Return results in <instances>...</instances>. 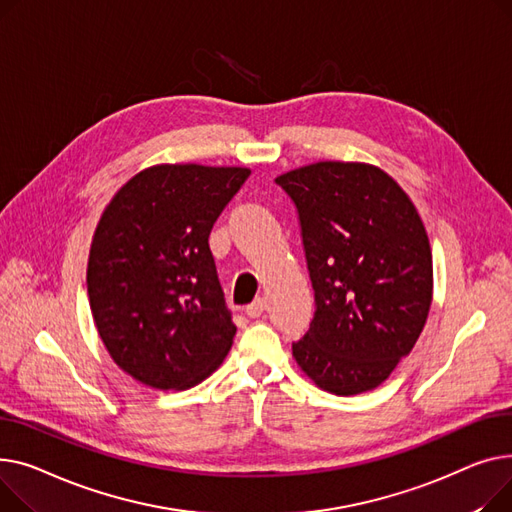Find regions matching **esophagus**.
<instances>
[{
	"instance_id": "esophagus-1",
	"label": "esophagus",
	"mask_w": 512,
	"mask_h": 512,
	"mask_svg": "<svg viewBox=\"0 0 512 512\" xmlns=\"http://www.w3.org/2000/svg\"><path fill=\"white\" fill-rule=\"evenodd\" d=\"M264 308H266V304H264V299L262 297H256L254 302L246 308V314L250 316V318H258V316H262V312H264Z\"/></svg>"
}]
</instances>
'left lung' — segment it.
Listing matches in <instances>:
<instances>
[{
	"instance_id": "left-lung-1",
	"label": "left lung",
	"mask_w": 512,
	"mask_h": 512,
	"mask_svg": "<svg viewBox=\"0 0 512 512\" xmlns=\"http://www.w3.org/2000/svg\"><path fill=\"white\" fill-rule=\"evenodd\" d=\"M314 289L293 357L320 388L359 395L409 355L432 304V252L413 202L364 163L324 161L283 173Z\"/></svg>"
}]
</instances>
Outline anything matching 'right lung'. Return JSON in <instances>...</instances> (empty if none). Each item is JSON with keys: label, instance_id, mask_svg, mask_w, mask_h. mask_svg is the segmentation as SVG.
<instances>
[{"label": "right lung", "instance_id": "obj_1", "mask_svg": "<svg viewBox=\"0 0 512 512\" xmlns=\"http://www.w3.org/2000/svg\"><path fill=\"white\" fill-rule=\"evenodd\" d=\"M250 169L157 165L119 190L97 225L86 285L113 362L138 382L184 390L215 372L235 324L208 235Z\"/></svg>", "mask_w": 512, "mask_h": 512}]
</instances>
